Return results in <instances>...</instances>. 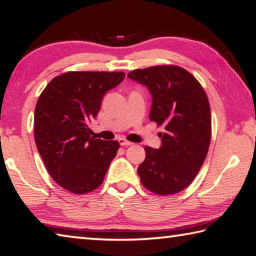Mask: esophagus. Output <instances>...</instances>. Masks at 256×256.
Wrapping results in <instances>:
<instances>
[{
	"instance_id": "esophagus-1",
	"label": "esophagus",
	"mask_w": 256,
	"mask_h": 256,
	"mask_svg": "<svg viewBox=\"0 0 256 256\" xmlns=\"http://www.w3.org/2000/svg\"><path fill=\"white\" fill-rule=\"evenodd\" d=\"M118 142H119L120 144H122V146H132V142L126 140L124 138H119Z\"/></svg>"
}]
</instances>
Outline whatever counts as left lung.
<instances>
[{
  "label": "left lung",
  "instance_id": "obj_1",
  "mask_svg": "<svg viewBox=\"0 0 256 256\" xmlns=\"http://www.w3.org/2000/svg\"><path fill=\"white\" fill-rule=\"evenodd\" d=\"M128 76L147 86L152 98L149 119L165 129L158 134L160 148L144 147L146 158L138 175L148 190L176 194L194 180L208 152V98L195 76L177 66L137 69Z\"/></svg>",
  "mask_w": 256,
  "mask_h": 256
}]
</instances>
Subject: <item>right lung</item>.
I'll use <instances>...</instances> for the list:
<instances>
[{
    "instance_id": "obj_1",
    "label": "right lung",
    "mask_w": 256,
    "mask_h": 256,
    "mask_svg": "<svg viewBox=\"0 0 256 256\" xmlns=\"http://www.w3.org/2000/svg\"><path fill=\"white\" fill-rule=\"evenodd\" d=\"M124 72L70 71L53 78L38 99L34 112L36 148L56 184L86 194L102 184L119 142L94 139L89 128L104 96Z\"/></svg>"
}]
</instances>
